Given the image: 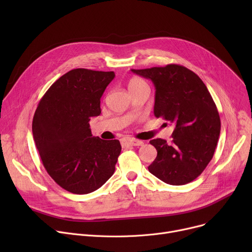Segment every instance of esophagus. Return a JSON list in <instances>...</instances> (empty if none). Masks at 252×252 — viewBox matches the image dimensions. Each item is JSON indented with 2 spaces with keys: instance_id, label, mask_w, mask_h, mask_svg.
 <instances>
[{
  "instance_id": "34e87169",
  "label": "esophagus",
  "mask_w": 252,
  "mask_h": 252,
  "mask_svg": "<svg viewBox=\"0 0 252 252\" xmlns=\"http://www.w3.org/2000/svg\"><path fill=\"white\" fill-rule=\"evenodd\" d=\"M122 144L123 146H141L143 145V142L137 139H133V138H125L122 140Z\"/></svg>"
}]
</instances>
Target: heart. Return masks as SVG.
Wrapping results in <instances>:
<instances>
[{"instance_id": "b5f03b06", "label": "heart", "mask_w": 252, "mask_h": 252, "mask_svg": "<svg viewBox=\"0 0 252 252\" xmlns=\"http://www.w3.org/2000/svg\"><path fill=\"white\" fill-rule=\"evenodd\" d=\"M143 86H147V84L145 83L142 78L138 77V76H133L128 79V83H127V88L129 90V92L137 90Z\"/></svg>"}]
</instances>
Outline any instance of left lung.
I'll use <instances>...</instances> for the list:
<instances>
[{"instance_id":"obj_1","label":"left lung","mask_w":252,"mask_h":252,"mask_svg":"<svg viewBox=\"0 0 252 252\" xmlns=\"http://www.w3.org/2000/svg\"><path fill=\"white\" fill-rule=\"evenodd\" d=\"M131 71L151 79L156 90L154 115L175 126L170 144L150 141L157 156L149 171L175 186L194 181L213 158L220 133V114L206 86L179 64Z\"/></svg>"}]
</instances>
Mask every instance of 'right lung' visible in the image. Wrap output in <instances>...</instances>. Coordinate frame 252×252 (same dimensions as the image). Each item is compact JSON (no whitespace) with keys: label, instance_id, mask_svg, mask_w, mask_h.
<instances>
[{"label":"right lung","instance_id":"obj_1","mask_svg":"<svg viewBox=\"0 0 252 252\" xmlns=\"http://www.w3.org/2000/svg\"><path fill=\"white\" fill-rule=\"evenodd\" d=\"M114 76L113 71L72 69L49 88L34 112L32 135L42 162L70 193L99 189L115 170L121 143L93 137L89 124L100 115V99Z\"/></svg>","mask_w":252,"mask_h":252}]
</instances>
